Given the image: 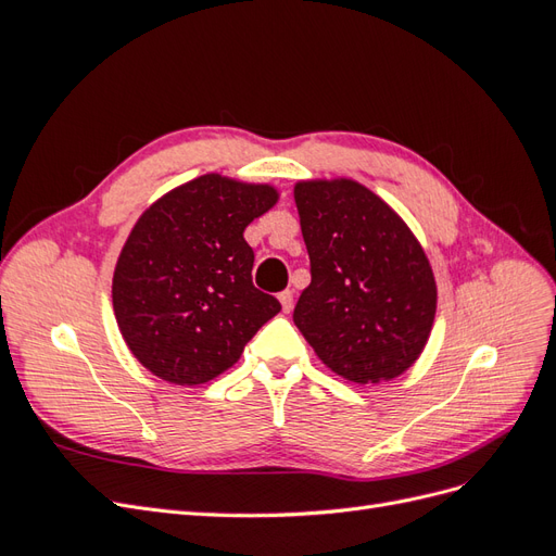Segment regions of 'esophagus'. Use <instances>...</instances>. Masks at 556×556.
<instances>
[{
	"label": "esophagus",
	"instance_id": "1",
	"mask_svg": "<svg viewBox=\"0 0 556 556\" xmlns=\"http://www.w3.org/2000/svg\"><path fill=\"white\" fill-rule=\"evenodd\" d=\"M278 299H280L282 313H290V311H292V306H294V294H292L290 290H285V292H280V294H278Z\"/></svg>",
	"mask_w": 556,
	"mask_h": 556
}]
</instances>
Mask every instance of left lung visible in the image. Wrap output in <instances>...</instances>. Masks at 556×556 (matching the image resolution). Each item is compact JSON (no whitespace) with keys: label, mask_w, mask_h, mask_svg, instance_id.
Here are the masks:
<instances>
[{"label":"left lung","mask_w":556,"mask_h":556,"mask_svg":"<svg viewBox=\"0 0 556 556\" xmlns=\"http://www.w3.org/2000/svg\"><path fill=\"white\" fill-rule=\"evenodd\" d=\"M294 201L311 257L294 325L343 380L399 378L422 355L435 317L439 292L422 245L352 178L299 180Z\"/></svg>","instance_id":"obj_1"}]
</instances>
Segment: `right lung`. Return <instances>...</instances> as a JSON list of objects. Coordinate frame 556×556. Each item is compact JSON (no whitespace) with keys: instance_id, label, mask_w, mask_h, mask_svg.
<instances>
[{"instance_id":"add662e5","label":"right lung","mask_w":556,"mask_h":556,"mask_svg":"<svg viewBox=\"0 0 556 556\" xmlns=\"http://www.w3.org/2000/svg\"><path fill=\"white\" fill-rule=\"evenodd\" d=\"M268 182L204 174L150 204L117 257L113 313L129 352L172 384H204L243 355L280 313L252 285L255 252L243 231L271 211Z\"/></svg>"}]
</instances>
